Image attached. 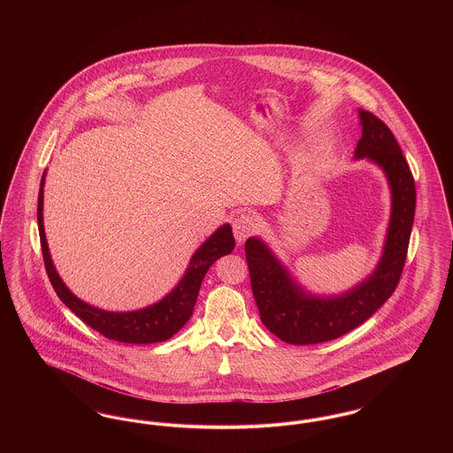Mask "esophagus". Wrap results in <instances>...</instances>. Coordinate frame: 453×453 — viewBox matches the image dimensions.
<instances>
[{"mask_svg": "<svg viewBox=\"0 0 453 453\" xmlns=\"http://www.w3.org/2000/svg\"><path fill=\"white\" fill-rule=\"evenodd\" d=\"M257 229V222L250 214H241L233 220V233L236 237L237 244H242L246 237Z\"/></svg>", "mask_w": 453, "mask_h": 453, "instance_id": "1", "label": "esophagus"}]
</instances>
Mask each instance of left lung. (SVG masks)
Segmentation results:
<instances>
[{
	"instance_id": "1",
	"label": "left lung",
	"mask_w": 453,
	"mask_h": 453,
	"mask_svg": "<svg viewBox=\"0 0 453 453\" xmlns=\"http://www.w3.org/2000/svg\"><path fill=\"white\" fill-rule=\"evenodd\" d=\"M358 115L362 137L355 157L368 159L384 170L392 196L382 258L372 275L345 294L312 296L290 277L259 237H250L244 244L261 323L290 345L331 342L365 323L394 294L406 263L416 209L412 173L388 126L366 110H358Z\"/></svg>"
}]
</instances>
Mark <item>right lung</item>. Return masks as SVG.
I'll return each mask as SVG.
<instances>
[{
    "label": "right lung",
    "mask_w": 453,
    "mask_h": 453,
    "mask_svg": "<svg viewBox=\"0 0 453 453\" xmlns=\"http://www.w3.org/2000/svg\"><path fill=\"white\" fill-rule=\"evenodd\" d=\"M43 180L39 190V203H37V222L39 234L42 246L43 263L56 294L65 305L89 327L104 334L108 340L132 343V345H150L170 340L176 334L194 312L195 302L198 297V290L207 270L212 266L216 259L229 255L234 250V236L229 224L219 227L212 236L209 237L190 259V265L178 281L172 292L161 301L152 303L150 307L129 311V312H110L98 307H93L87 302L78 299L56 272V266L50 258L47 239L43 233Z\"/></svg>",
    "instance_id": "1"
}]
</instances>
